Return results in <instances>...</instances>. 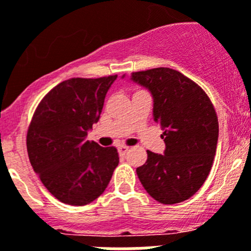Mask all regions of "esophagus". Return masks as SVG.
I'll list each match as a JSON object with an SVG mask.
<instances>
[{
  "label": "esophagus",
  "instance_id": "obj_1",
  "mask_svg": "<svg viewBox=\"0 0 251 251\" xmlns=\"http://www.w3.org/2000/svg\"><path fill=\"white\" fill-rule=\"evenodd\" d=\"M128 149H130V148H128V147H125V145H121V147H119V152H120V154H121V155H125L126 152L128 151Z\"/></svg>",
  "mask_w": 251,
  "mask_h": 251
}]
</instances>
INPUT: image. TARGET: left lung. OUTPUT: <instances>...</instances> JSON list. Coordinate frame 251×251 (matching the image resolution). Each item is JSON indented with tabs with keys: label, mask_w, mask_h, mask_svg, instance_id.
Wrapping results in <instances>:
<instances>
[{
	"label": "left lung",
	"mask_w": 251,
	"mask_h": 251,
	"mask_svg": "<svg viewBox=\"0 0 251 251\" xmlns=\"http://www.w3.org/2000/svg\"><path fill=\"white\" fill-rule=\"evenodd\" d=\"M131 80L151 93L152 116L165 143L164 154L148 150L136 174L155 201H186L208 177L216 154L219 121L212 102L197 83L171 68L135 72Z\"/></svg>",
	"instance_id": "8db88e82"
}]
</instances>
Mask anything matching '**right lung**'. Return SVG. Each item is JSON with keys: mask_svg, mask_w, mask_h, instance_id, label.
<instances>
[{"mask_svg": "<svg viewBox=\"0 0 251 251\" xmlns=\"http://www.w3.org/2000/svg\"><path fill=\"white\" fill-rule=\"evenodd\" d=\"M116 78L67 79L47 93L35 110L26 138L30 163L63 203L84 206L95 201L119 165L116 148L87 140Z\"/></svg>", "mask_w": 251, "mask_h": 251, "instance_id": "add662e5", "label": "right lung"}]
</instances>
